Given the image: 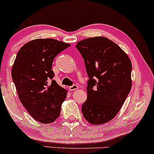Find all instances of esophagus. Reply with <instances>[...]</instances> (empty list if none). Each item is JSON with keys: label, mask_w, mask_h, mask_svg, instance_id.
Instances as JSON below:
<instances>
[{"label": "esophagus", "mask_w": 154, "mask_h": 154, "mask_svg": "<svg viewBox=\"0 0 154 154\" xmlns=\"http://www.w3.org/2000/svg\"><path fill=\"white\" fill-rule=\"evenodd\" d=\"M78 88H79V87H78V86H77V85H75V84H74V85L71 86H70V87H69V90L72 91L77 90V89H78Z\"/></svg>", "instance_id": "34e87169"}]
</instances>
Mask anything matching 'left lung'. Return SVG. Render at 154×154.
I'll use <instances>...</instances> for the list:
<instances>
[{
    "label": "left lung",
    "instance_id": "left-lung-1",
    "mask_svg": "<svg viewBox=\"0 0 154 154\" xmlns=\"http://www.w3.org/2000/svg\"><path fill=\"white\" fill-rule=\"evenodd\" d=\"M76 48L89 78L82 114L91 124H103L118 114L131 89V61L119 45L105 37L81 40Z\"/></svg>",
    "mask_w": 154,
    "mask_h": 154
}]
</instances>
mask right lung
I'll return each instance as SVG.
<instances>
[{
    "label": "right lung",
    "mask_w": 154,
    "mask_h": 154,
    "mask_svg": "<svg viewBox=\"0 0 154 154\" xmlns=\"http://www.w3.org/2000/svg\"><path fill=\"white\" fill-rule=\"evenodd\" d=\"M70 44L54 39H36L17 53L12 77L19 98L34 119L51 123L60 116L67 91L53 79L52 63Z\"/></svg>",
    "instance_id": "right-lung-1"
}]
</instances>
